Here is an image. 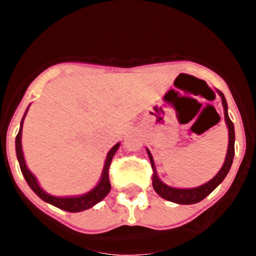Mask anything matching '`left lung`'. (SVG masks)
I'll list each match as a JSON object with an SVG mask.
<instances>
[{
    "mask_svg": "<svg viewBox=\"0 0 256 256\" xmlns=\"http://www.w3.org/2000/svg\"><path fill=\"white\" fill-rule=\"evenodd\" d=\"M218 94L220 96L222 105H223V112H224V120L226 126L228 128V148L227 154H226V159L223 165H222L220 170L210 180H208L206 183L201 184L198 187H192V188H177V187L168 186L166 183L162 182V180L158 176V172H156L155 162H154V158L151 155L150 150L146 148L148 151V155L150 158L151 165H152L154 169V176H152V187L155 190V192L160 198H165V200L172 201V202H176V204L180 205H191L196 204V202H200L201 200H204L209 194H212L216 187L223 182L226 177H227L228 172H230V166H232V162H234V123L230 122V116H228V105L227 101H226L224 94H222L220 91H216Z\"/></svg>",
    "mask_w": 256,
    "mask_h": 256,
    "instance_id": "obj_1",
    "label": "left lung"
}]
</instances>
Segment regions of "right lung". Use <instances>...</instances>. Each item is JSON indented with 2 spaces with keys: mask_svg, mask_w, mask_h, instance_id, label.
Listing matches in <instances>:
<instances>
[{
  "mask_svg": "<svg viewBox=\"0 0 256 256\" xmlns=\"http://www.w3.org/2000/svg\"><path fill=\"white\" fill-rule=\"evenodd\" d=\"M29 106L26 108V112H24V116H22V122H20V130L16 136V140H15V150H16V158L20 165V170H22V176H24V178H26L28 186L30 187L36 195H37L40 198H42L44 202L54 205V206L58 208V209L65 210V212H83V210L90 209V208H94V205L98 204L101 200H104V198L108 196V192H110V190H112V184H110V182H108V166H110V162H112V156L115 155L118 148H120V142H118L116 144H114V146L110 148V151L108 152V155H106L102 173H101L100 180H98V182H97V184L94 187V188L90 190V191L86 192V194L76 195V196L50 195V194H47V192L40 186L37 177H36L34 174L32 173V172L28 169L26 159H24V152H22V123H24L26 115L29 110Z\"/></svg>",
  "mask_w": 256,
  "mask_h": 256,
  "instance_id": "1",
  "label": "right lung"
}]
</instances>
